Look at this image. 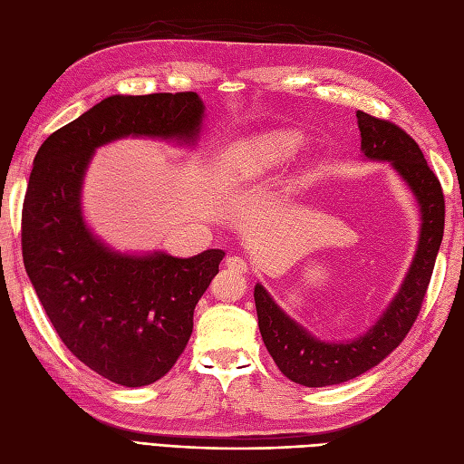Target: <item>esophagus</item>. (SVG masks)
Segmentation results:
<instances>
[{
	"label": "esophagus",
	"mask_w": 464,
	"mask_h": 464,
	"mask_svg": "<svg viewBox=\"0 0 464 464\" xmlns=\"http://www.w3.org/2000/svg\"><path fill=\"white\" fill-rule=\"evenodd\" d=\"M224 265H227L228 269L236 275H244L247 271V263L242 257H228Z\"/></svg>",
	"instance_id": "esophagus-1"
}]
</instances>
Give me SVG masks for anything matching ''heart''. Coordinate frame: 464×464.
Masks as SVG:
<instances>
[{
	"instance_id": "b5f03b06",
	"label": "heart",
	"mask_w": 464,
	"mask_h": 464,
	"mask_svg": "<svg viewBox=\"0 0 464 464\" xmlns=\"http://www.w3.org/2000/svg\"><path fill=\"white\" fill-rule=\"evenodd\" d=\"M302 147V135L292 130H278L247 139L232 152L230 172L234 179L259 176L292 159Z\"/></svg>"
}]
</instances>
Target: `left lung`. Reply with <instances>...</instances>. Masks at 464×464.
Segmentation results:
<instances>
[{"instance_id": "1", "label": "left lung", "mask_w": 464, "mask_h": 464, "mask_svg": "<svg viewBox=\"0 0 464 464\" xmlns=\"http://www.w3.org/2000/svg\"><path fill=\"white\" fill-rule=\"evenodd\" d=\"M358 128L363 157L391 162L420 207V240L411 269L397 296L368 333L354 341H319L300 323L286 315L261 285H256V307L263 343L278 370L290 382L305 387L339 385L372 370L395 350L409 334L422 307L435 257L443 240L445 201L438 176L431 172L414 139L399 125L373 118L358 110Z\"/></svg>"}]
</instances>
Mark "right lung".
<instances>
[{"mask_svg":"<svg viewBox=\"0 0 464 464\" xmlns=\"http://www.w3.org/2000/svg\"><path fill=\"white\" fill-rule=\"evenodd\" d=\"M203 116L198 92L114 94L53 131L34 157L23 203L26 275L69 353L123 387L150 385L172 370L224 251L181 259L110 249L82 217V179L92 152L121 137L195 145Z\"/></svg>","mask_w":464,"mask_h":464,"instance_id":"1","label":"right lung"}]
</instances>
